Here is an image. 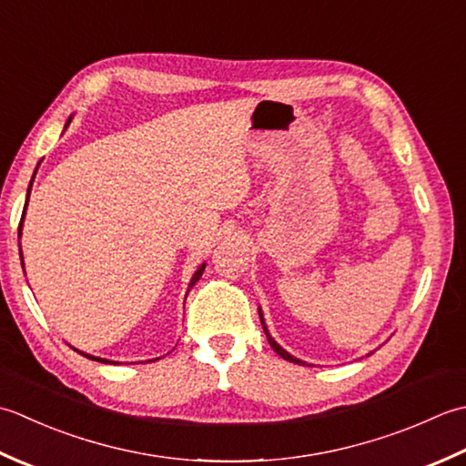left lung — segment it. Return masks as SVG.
I'll return each mask as SVG.
<instances>
[{
	"instance_id": "left-lung-1",
	"label": "left lung",
	"mask_w": 466,
	"mask_h": 466,
	"mask_svg": "<svg viewBox=\"0 0 466 466\" xmlns=\"http://www.w3.org/2000/svg\"><path fill=\"white\" fill-rule=\"evenodd\" d=\"M261 324H263V318H261ZM263 329H265V336H268V341H269V346L275 350V352H278L283 360H288V362H293V364H303L301 362V360H298V358H293L291 354H288L286 352V350H283L279 344H278V341H275L271 336H269V331H268V328H265V324H263Z\"/></svg>"
}]
</instances>
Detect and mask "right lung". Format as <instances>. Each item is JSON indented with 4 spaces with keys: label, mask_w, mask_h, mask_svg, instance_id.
I'll return each instance as SVG.
<instances>
[{
    "label": "right lung",
    "mask_w": 466,
    "mask_h": 466,
    "mask_svg": "<svg viewBox=\"0 0 466 466\" xmlns=\"http://www.w3.org/2000/svg\"><path fill=\"white\" fill-rule=\"evenodd\" d=\"M68 125H70V120H68ZM30 188H32V185H30ZM27 197H30V191H27ZM25 205H27V201H25ZM24 213H25V207H24ZM22 221H24V217H22ZM22 221H20V229H17V237L22 235ZM20 258H22V251H20ZM22 265H24V258H22ZM203 271H205V265H201V268L197 269V273L193 275V279H191V288L195 286V283L198 281V278H201L203 275ZM82 356H86V358H90V360H98V362H106L108 364V360H102V358H94V356H88V354H82Z\"/></svg>",
    "instance_id": "obj_1"
}]
</instances>
